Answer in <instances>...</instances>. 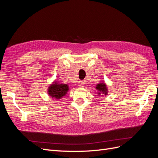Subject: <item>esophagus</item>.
<instances>
[{
	"label": "esophagus",
	"mask_w": 158,
	"mask_h": 158,
	"mask_svg": "<svg viewBox=\"0 0 158 158\" xmlns=\"http://www.w3.org/2000/svg\"><path fill=\"white\" fill-rule=\"evenodd\" d=\"M84 85V82H83V81H80V82H78L79 87H83Z\"/></svg>",
	"instance_id": "1"
}]
</instances>
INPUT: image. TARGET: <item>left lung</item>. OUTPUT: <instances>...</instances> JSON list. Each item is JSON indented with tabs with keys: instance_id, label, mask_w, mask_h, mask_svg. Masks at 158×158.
<instances>
[{
	"instance_id": "left-lung-1",
	"label": "left lung",
	"mask_w": 158,
	"mask_h": 158,
	"mask_svg": "<svg viewBox=\"0 0 158 158\" xmlns=\"http://www.w3.org/2000/svg\"><path fill=\"white\" fill-rule=\"evenodd\" d=\"M96 89L99 91V92H103L105 93V94L106 95L107 94V88H106V84H98V85L96 86Z\"/></svg>"
}]
</instances>
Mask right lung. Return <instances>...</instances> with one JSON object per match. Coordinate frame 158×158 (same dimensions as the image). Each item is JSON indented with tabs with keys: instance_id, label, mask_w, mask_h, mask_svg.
<instances>
[{
	"instance_id": "right-lung-1",
	"label": "right lung",
	"mask_w": 158,
	"mask_h": 158,
	"mask_svg": "<svg viewBox=\"0 0 158 158\" xmlns=\"http://www.w3.org/2000/svg\"><path fill=\"white\" fill-rule=\"evenodd\" d=\"M68 90L69 86L67 85L53 84L49 87V94L52 98L59 99L64 96Z\"/></svg>"
}]
</instances>
